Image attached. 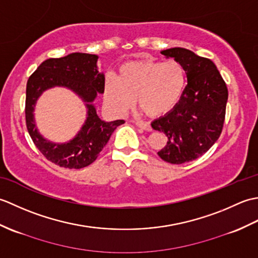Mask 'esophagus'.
Returning <instances> with one entry per match:
<instances>
[{"label":"esophagus","instance_id":"34e87169","mask_svg":"<svg viewBox=\"0 0 258 258\" xmlns=\"http://www.w3.org/2000/svg\"><path fill=\"white\" fill-rule=\"evenodd\" d=\"M135 124H136V126H138V127L142 128V130H144V131H147V132H151V131H152V126H151L150 123H145V122H135Z\"/></svg>","mask_w":258,"mask_h":258}]
</instances>
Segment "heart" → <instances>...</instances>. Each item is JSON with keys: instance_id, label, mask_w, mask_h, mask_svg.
Listing matches in <instances>:
<instances>
[{"instance_id": "b5f03b06", "label": "heart", "mask_w": 258, "mask_h": 258, "mask_svg": "<svg viewBox=\"0 0 258 258\" xmlns=\"http://www.w3.org/2000/svg\"><path fill=\"white\" fill-rule=\"evenodd\" d=\"M186 86V73L177 61L142 59L123 64L117 80L107 76L104 100L115 112L124 113L134 106L151 117H160L177 105Z\"/></svg>"}]
</instances>
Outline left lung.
Segmentation results:
<instances>
[{"instance_id":"obj_1","label":"left lung","mask_w":258,"mask_h":258,"mask_svg":"<svg viewBox=\"0 0 258 258\" xmlns=\"http://www.w3.org/2000/svg\"><path fill=\"white\" fill-rule=\"evenodd\" d=\"M161 53L183 65L187 85L177 105L151 125L167 136V143L157 153L158 156L167 163L183 164L202 156L220 138L228 91L211 59L183 47Z\"/></svg>"}]
</instances>
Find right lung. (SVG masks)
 Segmentation results:
<instances>
[{"mask_svg":"<svg viewBox=\"0 0 258 258\" xmlns=\"http://www.w3.org/2000/svg\"><path fill=\"white\" fill-rule=\"evenodd\" d=\"M95 54L72 53L59 58H48L33 73L26 84V127L35 146L48 161L56 165L80 169L94 162L123 119L105 120L98 117L95 105L97 94L104 93L105 78L98 72ZM55 86L67 87L86 103L87 119L80 132L69 142L54 144L38 132L34 119L36 101L43 91Z\"/></svg>","mask_w":258,"mask_h":258,"instance_id":"1","label":"right lung"}]
</instances>
